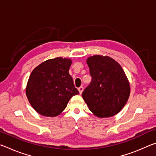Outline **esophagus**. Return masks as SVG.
Wrapping results in <instances>:
<instances>
[{"label":"esophagus","mask_w":156,"mask_h":156,"mask_svg":"<svg viewBox=\"0 0 156 156\" xmlns=\"http://www.w3.org/2000/svg\"><path fill=\"white\" fill-rule=\"evenodd\" d=\"M83 89H84V88L83 87H80L78 88V91H79V93H80V94H81L82 93H83Z\"/></svg>","instance_id":"1"}]
</instances>
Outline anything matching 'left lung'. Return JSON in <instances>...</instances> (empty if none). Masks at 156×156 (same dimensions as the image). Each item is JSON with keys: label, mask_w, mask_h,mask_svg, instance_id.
<instances>
[{"label": "left lung", "mask_w": 156, "mask_h": 156, "mask_svg": "<svg viewBox=\"0 0 156 156\" xmlns=\"http://www.w3.org/2000/svg\"><path fill=\"white\" fill-rule=\"evenodd\" d=\"M91 82L82 94L89 110L98 118L119 113L130 95V83L123 69L112 58L94 55L87 59Z\"/></svg>", "instance_id": "left-lung-1"}]
</instances>
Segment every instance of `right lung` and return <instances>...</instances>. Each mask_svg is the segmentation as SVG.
I'll list each match as a JSON object with an SVG mask.
<instances>
[{"mask_svg":"<svg viewBox=\"0 0 156 156\" xmlns=\"http://www.w3.org/2000/svg\"><path fill=\"white\" fill-rule=\"evenodd\" d=\"M69 58L58 57L41 63L31 72L26 96L34 110L46 117H56L67 107L73 96L79 94L69 73Z\"/></svg>","mask_w":156,"mask_h":156,"instance_id":"right-lung-1","label":"right lung"}]
</instances>
